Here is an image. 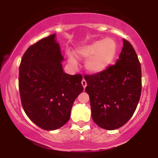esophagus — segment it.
I'll return each mask as SVG.
<instances>
[{"label":"esophagus","mask_w":158,"mask_h":158,"mask_svg":"<svg viewBox=\"0 0 158 158\" xmlns=\"http://www.w3.org/2000/svg\"><path fill=\"white\" fill-rule=\"evenodd\" d=\"M82 86H83V88L85 89V87H86V85H87V82H86V81L85 80V79H82Z\"/></svg>","instance_id":"obj_1"}]
</instances>
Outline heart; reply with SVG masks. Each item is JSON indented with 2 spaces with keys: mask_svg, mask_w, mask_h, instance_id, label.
Masks as SVG:
<instances>
[{
  "mask_svg": "<svg viewBox=\"0 0 158 158\" xmlns=\"http://www.w3.org/2000/svg\"><path fill=\"white\" fill-rule=\"evenodd\" d=\"M117 53V45L111 39H103L95 41L82 47L77 51V56L81 59H89L86 69L90 73H99L106 70L112 63ZM69 63L76 65V60L69 56Z\"/></svg>",
  "mask_w": 158,
  "mask_h": 158,
  "instance_id": "b5f03b06",
  "label": "heart"
}]
</instances>
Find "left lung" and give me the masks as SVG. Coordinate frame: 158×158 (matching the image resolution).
Listing matches in <instances>:
<instances>
[{"mask_svg": "<svg viewBox=\"0 0 158 158\" xmlns=\"http://www.w3.org/2000/svg\"><path fill=\"white\" fill-rule=\"evenodd\" d=\"M119 60L106 70L85 75L94 122L106 130L121 128L136 110L141 93V68L136 52L127 40Z\"/></svg>", "mask_w": 158, "mask_h": 158, "instance_id": "left-lung-1", "label": "left lung"}]
</instances>
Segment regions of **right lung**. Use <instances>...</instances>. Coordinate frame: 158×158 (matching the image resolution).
<instances>
[{"label": "right lung", "instance_id": "right-lung-1", "mask_svg": "<svg viewBox=\"0 0 158 158\" xmlns=\"http://www.w3.org/2000/svg\"><path fill=\"white\" fill-rule=\"evenodd\" d=\"M55 34L26 50L19 66V91L23 109L40 128L56 130L69 120L73 102L83 91L81 74H66Z\"/></svg>", "mask_w": 158, "mask_h": 158}]
</instances>
